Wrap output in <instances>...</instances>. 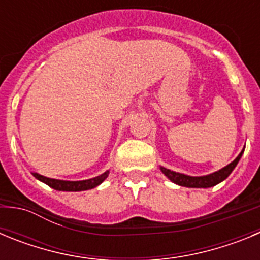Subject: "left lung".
I'll use <instances>...</instances> for the list:
<instances>
[{"label":"left lung","mask_w":260,"mask_h":260,"mask_svg":"<svg viewBox=\"0 0 260 260\" xmlns=\"http://www.w3.org/2000/svg\"><path fill=\"white\" fill-rule=\"evenodd\" d=\"M243 150L241 151L240 155L234 158L231 164H228L226 167H224L220 171L215 172V173H211L208 176H201V177H191V176H186V174L182 173H177V172L171 171V169H167L164 167H160L162 173L172 181V182L177 183L180 186H185V187H203V189H207V187H212V186L217 185L221 181H224L229 174L233 172V169L236 168V165L240 161L241 156H242Z\"/></svg>","instance_id":"1"}]
</instances>
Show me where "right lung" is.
I'll list each match as a JSON object with an SVG mask.
<instances>
[{
    "label": "right lung",
    "instance_id": "obj_1",
    "mask_svg": "<svg viewBox=\"0 0 260 260\" xmlns=\"http://www.w3.org/2000/svg\"><path fill=\"white\" fill-rule=\"evenodd\" d=\"M35 178H38L41 182L47 183L52 189L59 190V191H83V190L93 189L96 186H99L103 181L105 180L109 174V171L105 173L100 174V176L91 178V180H83V181H62V180H54V178H48V177L41 176L39 173H32Z\"/></svg>",
    "mask_w": 260,
    "mask_h": 260
}]
</instances>
